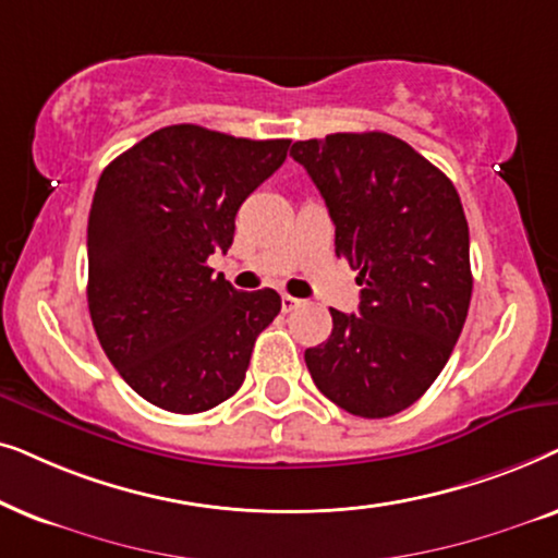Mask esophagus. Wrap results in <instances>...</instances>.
<instances>
[{
	"mask_svg": "<svg viewBox=\"0 0 558 558\" xmlns=\"http://www.w3.org/2000/svg\"><path fill=\"white\" fill-rule=\"evenodd\" d=\"M301 303H303V301H299V299H293V295H288V293H283V295H280V306H283V311H286V314H291V311H293V308H299V306H301Z\"/></svg>",
	"mask_w": 558,
	"mask_h": 558,
	"instance_id": "esophagus-1",
	"label": "esophagus"
}]
</instances>
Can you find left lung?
I'll return each mask as SVG.
<instances>
[{
  "instance_id": "1",
  "label": "left lung",
  "mask_w": 558,
  "mask_h": 558,
  "mask_svg": "<svg viewBox=\"0 0 558 558\" xmlns=\"http://www.w3.org/2000/svg\"><path fill=\"white\" fill-rule=\"evenodd\" d=\"M322 191L337 255L360 270V316L331 308L333 329L306 349L331 403L362 418L413 405L447 365L472 299L470 227L454 183L388 132L293 143Z\"/></svg>"
}]
</instances>
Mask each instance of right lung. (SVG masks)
<instances>
[{
    "label": "right lung",
    "instance_id": "right-lung-1",
    "mask_svg": "<svg viewBox=\"0 0 558 558\" xmlns=\"http://www.w3.org/2000/svg\"><path fill=\"white\" fill-rule=\"evenodd\" d=\"M288 147L173 124L104 168L88 211V314L109 362L147 403L204 413L244 383L280 295L240 293L206 259L232 247L236 211Z\"/></svg>",
    "mask_w": 558,
    "mask_h": 558
}]
</instances>
